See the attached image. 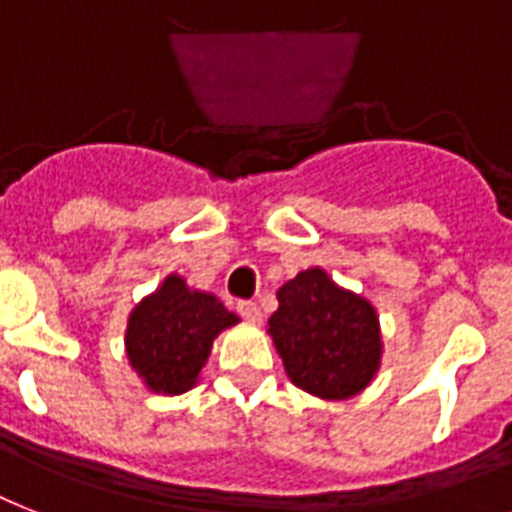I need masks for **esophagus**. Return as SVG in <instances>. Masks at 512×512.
Wrapping results in <instances>:
<instances>
[{"mask_svg":"<svg viewBox=\"0 0 512 512\" xmlns=\"http://www.w3.org/2000/svg\"><path fill=\"white\" fill-rule=\"evenodd\" d=\"M236 311H239L247 321H252V324H257V321L263 319V313H260V305L252 303V300H241V303L236 305Z\"/></svg>","mask_w":512,"mask_h":512,"instance_id":"1","label":"esophagus"}]
</instances>
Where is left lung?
Returning a JSON list of instances; mask_svg holds the SVG:
<instances>
[{
  "instance_id": "obj_1",
  "label": "left lung",
  "mask_w": 512,
  "mask_h": 512,
  "mask_svg": "<svg viewBox=\"0 0 512 512\" xmlns=\"http://www.w3.org/2000/svg\"><path fill=\"white\" fill-rule=\"evenodd\" d=\"M268 335L289 380L311 396L342 401L361 393L380 369V319L369 300L308 268L276 292Z\"/></svg>"
}]
</instances>
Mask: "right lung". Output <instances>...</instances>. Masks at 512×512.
Instances as JSON below:
<instances>
[{
	"instance_id": "right-lung-1",
	"label": "right lung",
	"mask_w": 512,
	"mask_h": 512,
	"mask_svg": "<svg viewBox=\"0 0 512 512\" xmlns=\"http://www.w3.org/2000/svg\"><path fill=\"white\" fill-rule=\"evenodd\" d=\"M239 324L215 295L199 292L170 273L154 295L143 297L127 321V358L148 390L177 396L199 382L212 340Z\"/></svg>"
}]
</instances>
